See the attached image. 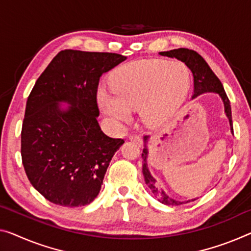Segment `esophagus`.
<instances>
[{
    "label": "esophagus",
    "mask_w": 251,
    "mask_h": 251,
    "mask_svg": "<svg viewBox=\"0 0 251 251\" xmlns=\"http://www.w3.org/2000/svg\"><path fill=\"white\" fill-rule=\"evenodd\" d=\"M129 139L132 142H134V144H137L138 146L144 145V141H142L141 137L140 136H137V134H131V136L129 137Z\"/></svg>",
    "instance_id": "1"
}]
</instances>
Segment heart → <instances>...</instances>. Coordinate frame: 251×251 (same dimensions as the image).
I'll list each match as a JSON object with an SVG mask.
<instances>
[{
  "label": "heart",
  "instance_id": "1",
  "mask_svg": "<svg viewBox=\"0 0 251 251\" xmlns=\"http://www.w3.org/2000/svg\"><path fill=\"white\" fill-rule=\"evenodd\" d=\"M112 92L99 90L96 100L102 112L114 123L131 118L140 107V118L149 128L171 120L185 100L190 74L179 61L139 60L120 67L111 76Z\"/></svg>",
  "mask_w": 251,
  "mask_h": 251
}]
</instances>
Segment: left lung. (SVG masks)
Masks as SVG:
<instances>
[{"mask_svg": "<svg viewBox=\"0 0 251 251\" xmlns=\"http://www.w3.org/2000/svg\"><path fill=\"white\" fill-rule=\"evenodd\" d=\"M159 55L165 57H171V58H176L184 63L188 69L192 72L193 75V84H194V90H193V99H195L196 96L201 95L203 93H217L220 95V98L222 99L223 104H225V112L226 115L229 119L230 126H231V132L233 133L232 128V115H231V105L228 96L226 94L225 88H223L222 83L220 82V79L212 69L210 68L209 65L205 60L203 59L202 56H200L198 52L194 50L187 49V48H178V49H173L169 51H161ZM147 136L144 137L145 141V148L142 150L141 157H142V173H144L145 182L147 184V186L150 188V191L155 198L160 203L166 204V205H180V204H186L195 201L196 199L187 200V201H178L166 194V192L161 188L159 185L157 184L156 179L153 178L150 174L148 165H147V158H148V148H147Z\"/></svg>", "mask_w": 251, "mask_h": 251, "instance_id": "1", "label": "left lung"}]
</instances>
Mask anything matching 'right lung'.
Segmentation results:
<instances>
[{
    "label": "right lung",
    "mask_w": 251,
    "mask_h": 251,
    "mask_svg": "<svg viewBox=\"0 0 251 251\" xmlns=\"http://www.w3.org/2000/svg\"><path fill=\"white\" fill-rule=\"evenodd\" d=\"M126 57L66 49L37 79L25 105L21 156L32 186L51 203L94 201L123 139L107 137L98 122L100 77ZM61 101L71 105L63 109Z\"/></svg>",
    "instance_id": "obj_1"
}]
</instances>
